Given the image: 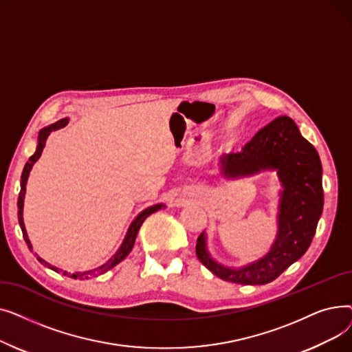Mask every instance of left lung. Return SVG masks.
I'll list each match as a JSON object with an SVG mask.
<instances>
[{
    "mask_svg": "<svg viewBox=\"0 0 352 352\" xmlns=\"http://www.w3.org/2000/svg\"><path fill=\"white\" fill-rule=\"evenodd\" d=\"M226 177H241L276 170L284 191L278 214V235L270 252L244 268L232 270L215 263L206 247V234L197 239L198 260L218 278L244 285L274 281L305 254L316 234L324 207L322 166L316 148L289 117H278L261 128L241 151L221 157Z\"/></svg>",
    "mask_w": 352,
    "mask_h": 352,
    "instance_id": "left-lung-1",
    "label": "left lung"
}]
</instances>
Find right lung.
I'll return each mask as SVG.
<instances>
[{
  "label": "right lung",
  "mask_w": 352,
  "mask_h": 352,
  "mask_svg": "<svg viewBox=\"0 0 352 352\" xmlns=\"http://www.w3.org/2000/svg\"><path fill=\"white\" fill-rule=\"evenodd\" d=\"M67 122H68L67 118H65V120H60L58 122H55V124H52V125L45 126V128L41 129L40 135H38V145H36V150H35V153L28 158V161H27V164H25V166H24V170H23V174H21V191H20V195H18V202H16V206H18V223H20V227H21V230H23V236H24V239H25V243H27L28 248H31V250H32V247H31V243H30L27 231H25V227H24V221H23V207H24L25 184H27V179H28V175H30V171H31V168H32V165L36 162V160L40 158V155H41V153H43V148H44V145H45L47 137H48L52 131H57V129L65 126ZM161 207H162V204H158V206L146 208V210H144V211L133 221V224L129 226L128 232H126V235H125V239L122 241L120 250L114 254V256L111 258V260H108V261H107L104 265H101L100 268H96V270H92V271L72 274V278H88V275L102 274V272L111 270L113 267H116L118 263H121V261L124 260V258H125L129 252H131V250H133V247H134V243H135L137 234H138V230L141 228V226H142V223L145 221V218H146L148 215H151L153 212L158 211ZM36 258H38V261H40L41 264L47 265L48 268L54 270L55 272L63 271V270H60V268H57V267L50 265L48 263H45V261L43 260V258H40V256H36ZM64 275H67V272H64Z\"/></svg>",
  "instance_id": "right-lung-1"
}]
</instances>
